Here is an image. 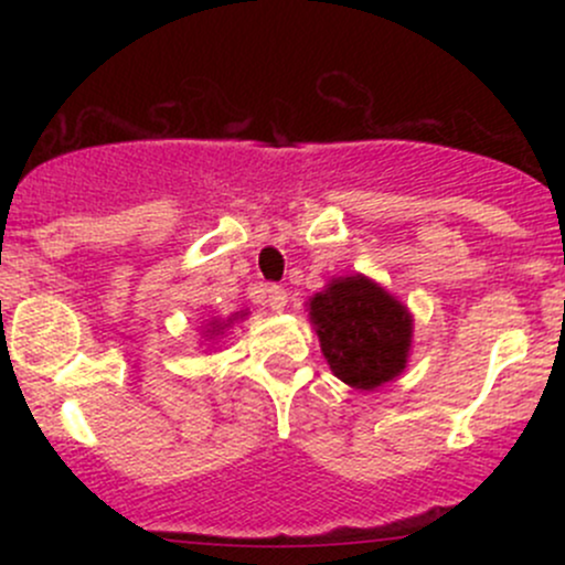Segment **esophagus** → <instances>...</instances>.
<instances>
[{"label":"esophagus","mask_w":565,"mask_h":565,"mask_svg":"<svg viewBox=\"0 0 565 565\" xmlns=\"http://www.w3.org/2000/svg\"><path fill=\"white\" fill-rule=\"evenodd\" d=\"M263 300H265V305H268L270 310H284L287 308V289H281V287H265L263 289Z\"/></svg>","instance_id":"obj_1"}]
</instances>
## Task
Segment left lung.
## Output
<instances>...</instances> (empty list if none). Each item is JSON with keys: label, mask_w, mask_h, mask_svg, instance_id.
Wrapping results in <instances>:
<instances>
[{"label": "left lung", "mask_w": 565, "mask_h": 565, "mask_svg": "<svg viewBox=\"0 0 565 565\" xmlns=\"http://www.w3.org/2000/svg\"><path fill=\"white\" fill-rule=\"evenodd\" d=\"M308 310L323 359L345 385L374 391L406 369L412 313L372 278H332L327 289L310 297Z\"/></svg>", "instance_id": "obj_1"}]
</instances>
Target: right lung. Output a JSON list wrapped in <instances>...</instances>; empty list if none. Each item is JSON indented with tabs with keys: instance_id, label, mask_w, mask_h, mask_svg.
Returning a JSON list of instances; mask_svg holds the SVG:
<instances>
[{
	"instance_id": "obj_1",
	"label": "right lung",
	"mask_w": 565,
	"mask_h": 565,
	"mask_svg": "<svg viewBox=\"0 0 565 565\" xmlns=\"http://www.w3.org/2000/svg\"><path fill=\"white\" fill-rule=\"evenodd\" d=\"M244 316H246V313H242V319H244ZM236 319H238V316H233V319H228V323H233ZM228 323H220V321L215 319V321H210V329H206V332H210V334H220L225 327H228Z\"/></svg>"
}]
</instances>
